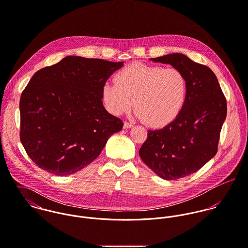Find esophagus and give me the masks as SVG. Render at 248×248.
I'll return each instance as SVG.
<instances>
[{
    "label": "esophagus",
    "instance_id": "esophagus-1",
    "mask_svg": "<svg viewBox=\"0 0 248 248\" xmlns=\"http://www.w3.org/2000/svg\"><path fill=\"white\" fill-rule=\"evenodd\" d=\"M133 126V124L131 123H128V122H124V128H131Z\"/></svg>",
    "mask_w": 248,
    "mask_h": 248
}]
</instances>
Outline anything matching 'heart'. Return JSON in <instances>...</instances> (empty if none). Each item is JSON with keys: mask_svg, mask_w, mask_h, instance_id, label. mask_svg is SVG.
Wrapping results in <instances>:
<instances>
[{"mask_svg": "<svg viewBox=\"0 0 248 248\" xmlns=\"http://www.w3.org/2000/svg\"><path fill=\"white\" fill-rule=\"evenodd\" d=\"M188 81L177 68L133 63L121 70L114 83H105L101 98L109 113L120 116L132 105L149 126H164L181 112L187 99Z\"/></svg>", "mask_w": 248, "mask_h": 248, "instance_id": "1", "label": "heart"}]
</instances>
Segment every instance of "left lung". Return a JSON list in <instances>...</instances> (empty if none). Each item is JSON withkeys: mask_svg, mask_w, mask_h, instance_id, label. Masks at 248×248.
<instances>
[{"mask_svg": "<svg viewBox=\"0 0 248 248\" xmlns=\"http://www.w3.org/2000/svg\"><path fill=\"white\" fill-rule=\"evenodd\" d=\"M179 69L188 81L186 102L168 125L149 130L139 150L143 162L157 175L175 180L201 169L217 152L227 103L214 72L182 53L151 58Z\"/></svg>", "mask_w": 248, "mask_h": 248, "instance_id": "1", "label": "left lung"}]
</instances>
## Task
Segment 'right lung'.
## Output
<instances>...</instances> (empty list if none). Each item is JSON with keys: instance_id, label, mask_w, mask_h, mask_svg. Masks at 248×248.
I'll return each mask as SVG.
<instances>
[{"instance_id": "obj_1", "label": "right lung", "mask_w": 248, "mask_h": 248, "mask_svg": "<svg viewBox=\"0 0 248 248\" xmlns=\"http://www.w3.org/2000/svg\"><path fill=\"white\" fill-rule=\"evenodd\" d=\"M123 63L73 55L32 76L20 99V140L36 166L73 174L122 130L123 121L103 107L101 89Z\"/></svg>"}]
</instances>
